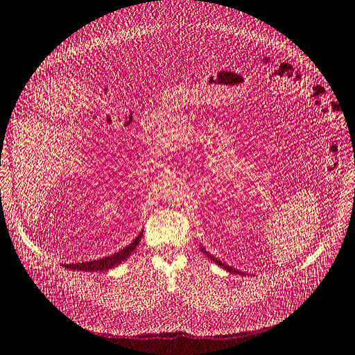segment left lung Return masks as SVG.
Masks as SVG:
<instances>
[{"label":"left lung","instance_id":"obj_1","mask_svg":"<svg viewBox=\"0 0 355 355\" xmlns=\"http://www.w3.org/2000/svg\"><path fill=\"white\" fill-rule=\"evenodd\" d=\"M200 246H201V250H202V252H204V253L207 254V257H208V258H209V259H211L212 262H216V263H217L218 266H221L223 269H225V271H229V272H232V274H239V275H245V274H243L242 271H237V269H236V268H233V266H229V265H225L224 262H221V261H218L217 258H214V257H212V254H209V253H208V252H207V250L204 249V246H202V245H200Z\"/></svg>","mask_w":355,"mask_h":355}]
</instances>
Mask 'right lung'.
I'll return each instance as SVG.
<instances>
[{"label": "right lung", "instance_id": "right-lung-1", "mask_svg": "<svg viewBox=\"0 0 355 355\" xmlns=\"http://www.w3.org/2000/svg\"><path fill=\"white\" fill-rule=\"evenodd\" d=\"M141 237H143V232H139V234L132 240V242L121 249L119 252L110 254V257H105L96 261H87V262H81V263H67L64 265L67 269H71V271H83V272H96V271H107V269H112L122 263L123 261L128 259L132 252L137 249Z\"/></svg>", "mask_w": 355, "mask_h": 355}]
</instances>
